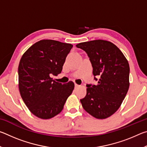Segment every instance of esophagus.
Returning a JSON list of instances; mask_svg holds the SVG:
<instances>
[{
    "instance_id": "esophagus-1",
    "label": "esophagus",
    "mask_w": 147,
    "mask_h": 147,
    "mask_svg": "<svg viewBox=\"0 0 147 147\" xmlns=\"http://www.w3.org/2000/svg\"><path fill=\"white\" fill-rule=\"evenodd\" d=\"M74 86H75V88H79V87L80 86H79V85H78V84H74Z\"/></svg>"
}]
</instances>
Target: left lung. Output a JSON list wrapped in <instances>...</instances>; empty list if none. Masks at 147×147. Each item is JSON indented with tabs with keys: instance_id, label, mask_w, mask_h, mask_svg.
Segmentation results:
<instances>
[{
	"instance_id": "left-lung-1",
	"label": "left lung",
	"mask_w": 147,
	"mask_h": 147,
	"mask_svg": "<svg viewBox=\"0 0 147 147\" xmlns=\"http://www.w3.org/2000/svg\"><path fill=\"white\" fill-rule=\"evenodd\" d=\"M76 46L88 54L94 79L98 80L97 85H86V95L80 99L82 105L94 117L108 118L119 108L128 92V62L118 47L108 41L98 39Z\"/></svg>"
}]
</instances>
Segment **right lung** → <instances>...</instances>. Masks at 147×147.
I'll return each mask as SVG.
<instances>
[{"label":"right lung","mask_w":147,"mask_h":147,"mask_svg":"<svg viewBox=\"0 0 147 147\" xmlns=\"http://www.w3.org/2000/svg\"><path fill=\"white\" fill-rule=\"evenodd\" d=\"M73 45L43 39L31 46L20 60L18 74L20 94L34 115L49 119L58 115L73 92V82L61 84L52 75L61 73Z\"/></svg>","instance_id":"obj_1"}]
</instances>
